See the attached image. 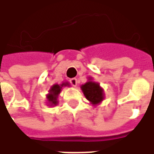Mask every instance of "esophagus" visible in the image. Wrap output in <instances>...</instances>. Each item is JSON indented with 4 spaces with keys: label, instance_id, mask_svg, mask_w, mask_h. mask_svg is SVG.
Returning <instances> with one entry per match:
<instances>
[{
    "label": "esophagus",
    "instance_id": "esophagus-1",
    "mask_svg": "<svg viewBox=\"0 0 154 154\" xmlns=\"http://www.w3.org/2000/svg\"><path fill=\"white\" fill-rule=\"evenodd\" d=\"M70 84L72 85L73 86H76L77 85V84H78V80H77V79H75V78H73V79H71L69 80Z\"/></svg>",
    "mask_w": 154,
    "mask_h": 154
}]
</instances>
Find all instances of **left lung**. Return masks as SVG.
<instances>
[{"instance_id": "left-lung-1", "label": "left lung", "mask_w": 154, "mask_h": 154, "mask_svg": "<svg viewBox=\"0 0 154 154\" xmlns=\"http://www.w3.org/2000/svg\"><path fill=\"white\" fill-rule=\"evenodd\" d=\"M81 90L85 98L94 106L100 103L104 99L103 89L98 83L92 81L91 78H89V81L81 85Z\"/></svg>"}]
</instances>
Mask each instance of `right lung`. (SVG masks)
<instances>
[{
	"instance_id": "1",
	"label": "right lung",
	"mask_w": 154,
	"mask_h": 154,
	"mask_svg": "<svg viewBox=\"0 0 154 154\" xmlns=\"http://www.w3.org/2000/svg\"><path fill=\"white\" fill-rule=\"evenodd\" d=\"M67 85H69V82H64L61 85L55 84L51 87V89L49 90V93L46 95V99L48 102L47 103L49 106H56L58 103V101H57L58 95L60 94L62 88Z\"/></svg>"
}]
</instances>
